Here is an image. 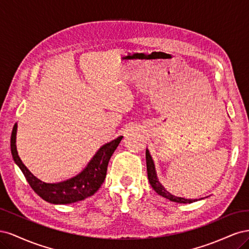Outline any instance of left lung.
<instances>
[{
    "label": "left lung",
    "mask_w": 249,
    "mask_h": 249,
    "mask_svg": "<svg viewBox=\"0 0 249 249\" xmlns=\"http://www.w3.org/2000/svg\"><path fill=\"white\" fill-rule=\"evenodd\" d=\"M145 158H146V169H147V177H148L149 184L158 194L161 195V196H163L165 198L169 199L170 201H175V202H178V203H191L193 201H196V199H187V198H183V197L175 196V195L170 194L167 190H165V188L159 183V180H158V178H157L155 165H154L152 157H150L149 152L147 149L145 153Z\"/></svg>",
    "instance_id": "obj_1"
}]
</instances>
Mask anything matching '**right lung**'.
Returning a JSON list of instances; mask_svg holds the SVG:
<instances>
[{"mask_svg": "<svg viewBox=\"0 0 249 249\" xmlns=\"http://www.w3.org/2000/svg\"><path fill=\"white\" fill-rule=\"evenodd\" d=\"M17 127L18 125L16 124L13 126L10 139L13 160L24 173L27 182L31 186L34 192L38 194L42 199L51 203H55V205H66V203L80 201L88 196H91L99 190L106 178L110 158L123 139V136H120L103 145L97 150L87 167L78 176L61 183L47 184L35 178L19 159L16 145Z\"/></svg>", "mask_w": 249, "mask_h": 249, "instance_id": "1", "label": "right lung"}]
</instances>
